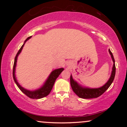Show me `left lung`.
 Masks as SVG:
<instances>
[{"label": "left lung", "instance_id": "obj_1", "mask_svg": "<svg viewBox=\"0 0 127 127\" xmlns=\"http://www.w3.org/2000/svg\"><path fill=\"white\" fill-rule=\"evenodd\" d=\"M109 52L110 55H111V58L113 62V64L110 78L109 79L107 82L103 86L97 88H88V87H82V85L79 84L76 81L73 79L72 75H70L71 87H72L74 93L79 97L82 98H93L98 97L99 96L102 95L109 88V87L111 85L112 83L113 82L115 78V72H116V67H115V59L113 58V55L112 54V52L110 51V49H109Z\"/></svg>", "mask_w": 127, "mask_h": 127}]
</instances>
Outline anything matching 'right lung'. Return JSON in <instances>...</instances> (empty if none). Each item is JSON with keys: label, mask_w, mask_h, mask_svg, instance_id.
Here are the masks:
<instances>
[{"label": "right lung", "mask_w": 127, "mask_h": 127, "mask_svg": "<svg viewBox=\"0 0 127 127\" xmlns=\"http://www.w3.org/2000/svg\"><path fill=\"white\" fill-rule=\"evenodd\" d=\"M32 36L27 37L26 39V40L24 41L23 45H22L21 48L20 49V50L18 51V52H17V55H16L15 60H14V67H13V78H14V81H15V84H17V87H18L21 91L24 93V94H26L27 97H29V98H33V99H39L43 98V97H46L48 94L50 93L52 89L54 84L55 82V80L57 79V78L59 77V76L60 75V73L63 71L64 68H59L57 69L54 70L53 71H52L51 73H50V75H49V76L48 77L47 79L46 80L43 85L40 88L36 90H33V91H30V90H27L23 88V87H21L20 85V84L17 81V78L15 76V68L16 65H17V59H18V57L19 54L21 53L22 49H23V47H24V45H25L26 42L31 38Z\"/></svg>", "instance_id": "add662e5"}]
</instances>
